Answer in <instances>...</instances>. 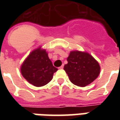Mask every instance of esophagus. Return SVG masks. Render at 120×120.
<instances>
[{
	"instance_id": "34e87169",
	"label": "esophagus",
	"mask_w": 120,
	"mask_h": 120,
	"mask_svg": "<svg viewBox=\"0 0 120 120\" xmlns=\"http://www.w3.org/2000/svg\"><path fill=\"white\" fill-rule=\"evenodd\" d=\"M59 68H60V69H63V68H64V65H62L61 67H59Z\"/></svg>"
}]
</instances>
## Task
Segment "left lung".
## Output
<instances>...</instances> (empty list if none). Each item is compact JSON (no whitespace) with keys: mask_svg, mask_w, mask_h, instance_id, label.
Returning a JSON list of instances; mask_svg holds the SVG:
<instances>
[{"mask_svg":"<svg viewBox=\"0 0 120 120\" xmlns=\"http://www.w3.org/2000/svg\"><path fill=\"white\" fill-rule=\"evenodd\" d=\"M64 70L70 80L75 85L84 87L98 77L100 67L98 62L88 53L71 51Z\"/></svg>","mask_w":120,"mask_h":120,"instance_id":"left-lung-1","label":"left lung"}]
</instances>
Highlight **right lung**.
Listing matches in <instances>:
<instances>
[{"label":"right lung","instance_id":"right-lung-1","mask_svg":"<svg viewBox=\"0 0 120 120\" xmlns=\"http://www.w3.org/2000/svg\"><path fill=\"white\" fill-rule=\"evenodd\" d=\"M58 69L53 66L48 53L41 47L33 50L24 60L20 71L22 76L33 85L39 87L47 85Z\"/></svg>","mask_w":120,"mask_h":120}]
</instances>
